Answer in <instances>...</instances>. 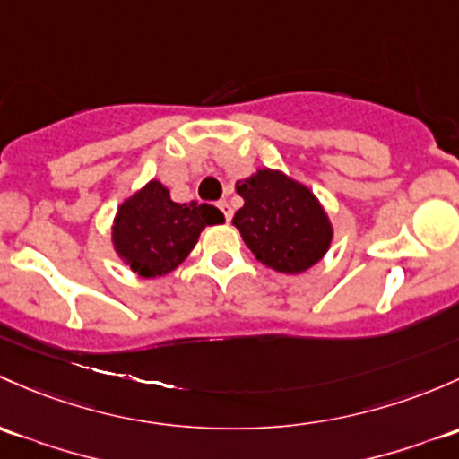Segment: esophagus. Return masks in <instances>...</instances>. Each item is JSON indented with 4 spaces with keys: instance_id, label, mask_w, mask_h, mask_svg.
<instances>
[{
    "instance_id": "1",
    "label": "esophagus",
    "mask_w": 459,
    "mask_h": 459,
    "mask_svg": "<svg viewBox=\"0 0 459 459\" xmlns=\"http://www.w3.org/2000/svg\"><path fill=\"white\" fill-rule=\"evenodd\" d=\"M217 206H220V209L224 211V217H226V221H230V217H233V211H230L229 202H226V200H221V202H217Z\"/></svg>"
}]
</instances>
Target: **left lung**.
<instances>
[{"mask_svg": "<svg viewBox=\"0 0 459 459\" xmlns=\"http://www.w3.org/2000/svg\"><path fill=\"white\" fill-rule=\"evenodd\" d=\"M244 206L233 217L244 244L264 266L301 274L330 250L334 226L318 197L279 169H257L235 185Z\"/></svg>", "mask_w": 459, "mask_h": 459, "instance_id": "obj_1", "label": "left lung"}]
</instances>
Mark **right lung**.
Here are the masks:
<instances>
[{
    "instance_id": "right-lung-1",
    "label": "right lung",
    "mask_w": 459,
    "mask_h": 459,
    "mask_svg": "<svg viewBox=\"0 0 459 459\" xmlns=\"http://www.w3.org/2000/svg\"><path fill=\"white\" fill-rule=\"evenodd\" d=\"M221 221L215 206L173 202L160 180H149L116 211L112 246L138 277H165L189 257L206 226Z\"/></svg>"
}]
</instances>
